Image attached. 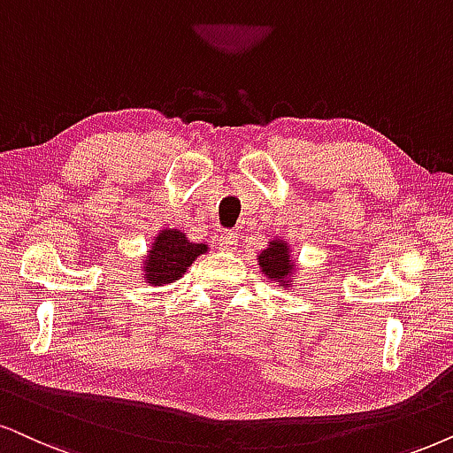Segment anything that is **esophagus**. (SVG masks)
Listing matches in <instances>:
<instances>
[{"instance_id":"34e87169","label":"esophagus","mask_w":453,"mask_h":453,"mask_svg":"<svg viewBox=\"0 0 453 453\" xmlns=\"http://www.w3.org/2000/svg\"><path fill=\"white\" fill-rule=\"evenodd\" d=\"M234 246H238V234L232 230H226L219 238V249L230 250V249H234Z\"/></svg>"}]
</instances>
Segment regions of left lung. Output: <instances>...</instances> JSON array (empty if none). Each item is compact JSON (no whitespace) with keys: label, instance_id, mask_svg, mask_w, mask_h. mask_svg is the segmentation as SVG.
<instances>
[{"label":"left lung","instance_id":"1","mask_svg":"<svg viewBox=\"0 0 453 453\" xmlns=\"http://www.w3.org/2000/svg\"><path fill=\"white\" fill-rule=\"evenodd\" d=\"M259 267L267 276V280L282 284L284 288H290V282L295 280L293 273L296 267L293 263V257H290V249L288 244H286V240L273 238L272 242L267 244V249L261 250Z\"/></svg>","mask_w":453,"mask_h":453}]
</instances>
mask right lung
<instances>
[{"label": "right lung", "instance_id": "right-lung-1", "mask_svg": "<svg viewBox=\"0 0 453 453\" xmlns=\"http://www.w3.org/2000/svg\"><path fill=\"white\" fill-rule=\"evenodd\" d=\"M209 250L207 244L190 242L181 230H160L154 236V242L148 250L144 265V278L148 284L163 286L171 284L184 276V272L192 265L194 259Z\"/></svg>", "mask_w": 453, "mask_h": 453}]
</instances>
